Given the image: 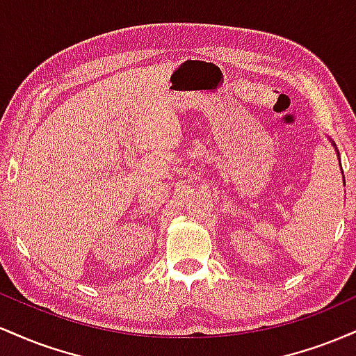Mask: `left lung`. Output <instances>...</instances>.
I'll use <instances>...</instances> for the list:
<instances>
[{"instance_id": "1", "label": "left lung", "mask_w": 356, "mask_h": 356, "mask_svg": "<svg viewBox=\"0 0 356 356\" xmlns=\"http://www.w3.org/2000/svg\"><path fill=\"white\" fill-rule=\"evenodd\" d=\"M332 144H333V142H332ZM334 145V144H333ZM334 149H337V147H334ZM337 154H338V159H340V152H338V150H337ZM343 182H345V179H343Z\"/></svg>"}]
</instances>
